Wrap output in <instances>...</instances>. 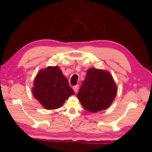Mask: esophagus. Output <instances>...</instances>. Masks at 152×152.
<instances>
[{"label":"esophagus","instance_id":"esophagus-1","mask_svg":"<svg viewBox=\"0 0 152 152\" xmlns=\"http://www.w3.org/2000/svg\"><path fill=\"white\" fill-rule=\"evenodd\" d=\"M73 89L74 90L75 93H77L78 90H79V85H76V86H73Z\"/></svg>","mask_w":152,"mask_h":152}]
</instances>
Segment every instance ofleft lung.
Wrapping results in <instances>:
<instances>
[{
	"instance_id": "8db88e82",
	"label": "left lung",
	"mask_w": 152,
	"mask_h": 152,
	"mask_svg": "<svg viewBox=\"0 0 152 152\" xmlns=\"http://www.w3.org/2000/svg\"><path fill=\"white\" fill-rule=\"evenodd\" d=\"M77 96L82 107L96 113L108 108L115 98L117 87L110 73L91 68L87 70L84 80Z\"/></svg>"
}]
</instances>
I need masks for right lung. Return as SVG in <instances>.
Instances as JSON below:
<instances>
[{
  "instance_id": "right-lung-1",
  "label": "right lung",
  "mask_w": 152,
  "mask_h": 152,
  "mask_svg": "<svg viewBox=\"0 0 152 152\" xmlns=\"http://www.w3.org/2000/svg\"><path fill=\"white\" fill-rule=\"evenodd\" d=\"M35 98L46 110L61 107L74 91L58 66H48L37 74L31 89Z\"/></svg>"
}]
</instances>
